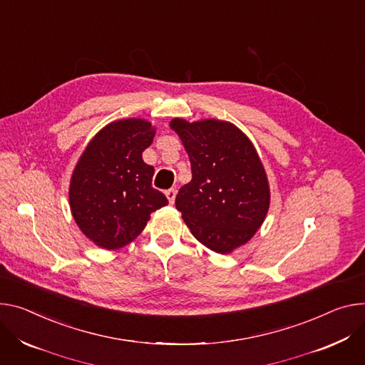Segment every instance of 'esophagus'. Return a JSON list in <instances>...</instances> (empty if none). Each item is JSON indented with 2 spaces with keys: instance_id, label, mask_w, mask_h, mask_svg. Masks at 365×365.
Instances as JSON below:
<instances>
[{
  "instance_id": "1",
  "label": "esophagus",
  "mask_w": 365,
  "mask_h": 365,
  "mask_svg": "<svg viewBox=\"0 0 365 365\" xmlns=\"http://www.w3.org/2000/svg\"><path fill=\"white\" fill-rule=\"evenodd\" d=\"M176 193H178L176 187H170L169 190H165V196H168V200H169V202H170V204H175Z\"/></svg>"
}]
</instances>
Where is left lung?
Instances as JSON below:
<instances>
[{"label": "left lung", "mask_w": 365, "mask_h": 365, "mask_svg": "<svg viewBox=\"0 0 365 365\" xmlns=\"http://www.w3.org/2000/svg\"><path fill=\"white\" fill-rule=\"evenodd\" d=\"M189 155L192 180L176 195L190 233L208 249L230 253L249 242L269 208L262 161L243 132L230 122L173 119Z\"/></svg>", "instance_id": "obj_1"}]
</instances>
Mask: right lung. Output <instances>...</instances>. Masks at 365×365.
Listing matches in <instances>:
<instances>
[{
  "label": "right lung",
  "mask_w": 365,
  "mask_h": 365,
  "mask_svg": "<svg viewBox=\"0 0 365 365\" xmlns=\"http://www.w3.org/2000/svg\"><path fill=\"white\" fill-rule=\"evenodd\" d=\"M151 123L123 119L105 126L80 157L70 185L73 217L83 233L108 250L144 230L150 214L169 201L154 189V168L143 151L154 138Z\"/></svg>",
  "instance_id": "1"
}]
</instances>
